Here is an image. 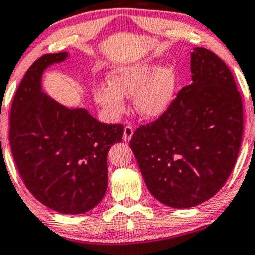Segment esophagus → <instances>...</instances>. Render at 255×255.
I'll return each instance as SVG.
<instances>
[{
  "instance_id": "1",
  "label": "esophagus",
  "mask_w": 255,
  "mask_h": 255,
  "mask_svg": "<svg viewBox=\"0 0 255 255\" xmlns=\"http://www.w3.org/2000/svg\"><path fill=\"white\" fill-rule=\"evenodd\" d=\"M133 135V128L130 127V125H127L124 128V133H123V141L128 142L131 138H132Z\"/></svg>"
}]
</instances>
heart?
<instances>
[{
    "label": "heart",
    "instance_id": "obj_1",
    "mask_svg": "<svg viewBox=\"0 0 255 255\" xmlns=\"http://www.w3.org/2000/svg\"><path fill=\"white\" fill-rule=\"evenodd\" d=\"M110 87L94 91L95 101L112 117L125 111V96H133L135 110L142 117L155 119L170 110L176 99L178 73L172 65L158 68L153 62L122 66L108 76Z\"/></svg>",
    "mask_w": 255,
    "mask_h": 255
}]
</instances>
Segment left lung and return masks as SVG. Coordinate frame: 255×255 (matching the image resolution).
<instances>
[{
  "instance_id": "left-lung-1",
  "label": "left lung",
  "mask_w": 255,
  "mask_h": 255,
  "mask_svg": "<svg viewBox=\"0 0 255 255\" xmlns=\"http://www.w3.org/2000/svg\"><path fill=\"white\" fill-rule=\"evenodd\" d=\"M190 58L193 83L130 141L148 190L173 208L194 207L216 195L242 142V99L231 71L205 48H194Z\"/></svg>"
}]
</instances>
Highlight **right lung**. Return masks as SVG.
Returning a JSON list of instances; mask_svg holds the SVG:
<instances>
[{
    "mask_svg": "<svg viewBox=\"0 0 255 255\" xmlns=\"http://www.w3.org/2000/svg\"><path fill=\"white\" fill-rule=\"evenodd\" d=\"M67 51L45 54L25 73L10 110L9 144L30 193L51 210L82 214L107 189V153L122 124H105L85 108H68L42 91V74Z\"/></svg>",
    "mask_w": 255,
    "mask_h": 255,
    "instance_id": "obj_1",
    "label": "right lung"
}]
</instances>
